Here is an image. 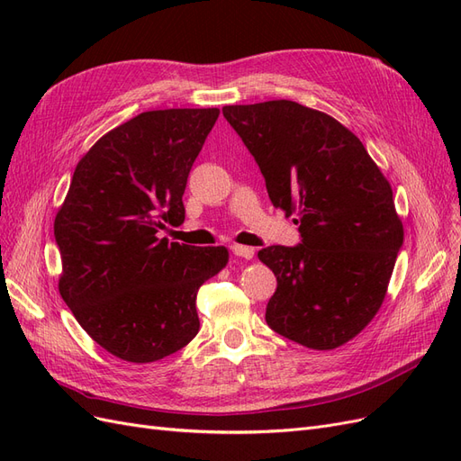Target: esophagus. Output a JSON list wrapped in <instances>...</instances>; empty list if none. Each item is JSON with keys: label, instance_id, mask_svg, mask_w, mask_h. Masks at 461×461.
<instances>
[{"label": "esophagus", "instance_id": "esophagus-1", "mask_svg": "<svg viewBox=\"0 0 461 461\" xmlns=\"http://www.w3.org/2000/svg\"><path fill=\"white\" fill-rule=\"evenodd\" d=\"M230 249H232V254L239 256V258H244V259H252L254 258V248H249V246L232 244Z\"/></svg>", "mask_w": 461, "mask_h": 461}]
</instances>
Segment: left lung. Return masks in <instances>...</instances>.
Segmentation results:
<instances>
[{
    "label": "left lung",
    "mask_w": 461,
    "mask_h": 461,
    "mask_svg": "<svg viewBox=\"0 0 461 461\" xmlns=\"http://www.w3.org/2000/svg\"><path fill=\"white\" fill-rule=\"evenodd\" d=\"M222 115L271 203L300 225L298 246L258 252L276 276L265 321L312 350L346 344L379 312L403 244L393 188L359 138L323 111L273 100L225 105Z\"/></svg>",
    "instance_id": "obj_1"
}]
</instances>
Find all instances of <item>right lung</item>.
Returning a JSON list of instances; mask_svg holds the SVG:
<instances>
[{
  "mask_svg": "<svg viewBox=\"0 0 461 461\" xmlns=\"http://www.w3.org/2000/svg\"><path fill=\"white\" fill-rule=\"evenodd\" d=\"M217 117V107L158 109L119 124L78 161L55 215L61 298L104 350L131 364L196 337L198 290L229 261L225 246L159 234L185 221L186 180Z\"/></svg>",
  "mask_w": 461,
  "mask_h": 461,
  "instance_id": "add662e5",
  "label": "right lung"
}]
</instances>
